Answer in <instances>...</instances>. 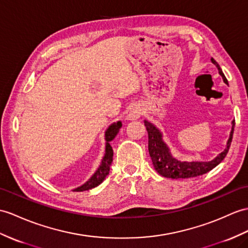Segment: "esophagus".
<instances>
[{
    "label": "esophagus",
    "instance_id": "1",
    "mask_svg": "<svg viewBox=\"0 0 248 248\" xmlns=\"http://www.w3.org/2000/svg\"><path fill=\"white\" fill-rule=\"evenodd\" d=\"M142 113H143L142 108L139 106V105H136V106L132 107L131 110L129 111L128 119L129 120H137V119H139V118L142 116Z\"/></svg>",
    "mask_w": 248,
    "mask_h": 248
}]
</instances>
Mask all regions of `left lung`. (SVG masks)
<instances>
[{
    "mask_svg": "<svg viewBox=\"0 0 248 248\" xmlns=\"http://www.w3.org/2000/svg\"><path fill=\"white\" fill-rule=\"evenodd\" d=\"M211 62H213L219 69V74L222 76L223 80L228 85L227 78H225L224 74L215 60L211 58ZM232 127L231 131V136H229L227 146L224 152H222L216 159L209 162H185V161H179L171 155L170 149L166 146V144L162 140V134L160 130L155 127L152 123L144 121V125L146 127L147 134H148V152L149 155L152 158L153 164L155 170L160 173L161 176L165 178L170 179H188V178H195L198 176H202V174L210 171L211 170L219 165L220 163L224 160L226 156L229 147L232 141V135L234 129V120L232 121Z\"/></svg>",
    "mask_w": 248,
    "mask_h": 248,
    "instance_id": "left-lung-1",
    "label": "left lung"
}]
</instances>
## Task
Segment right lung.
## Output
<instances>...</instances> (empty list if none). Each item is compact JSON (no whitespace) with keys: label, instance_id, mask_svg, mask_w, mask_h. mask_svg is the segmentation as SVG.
<instances>
[{"label":"right lung","instance_id":"1","mask_svg":"<svg viewBox=\"0 0 248 248\" xmlns=\"http://www.w3.org/2000/svg\"><path fill=\"white\" fill-rule=\"evenodd\" d=\"M121 126H122V123L117 122L111 124L108 129L105 132V140H106V149H105V155L103 160H102V163L100 167L98 168V170L95 171L93 176L90 178L85 184H83L82 186L78 187V188L75 189V191H84V190H89L93 188V187H96L100 185L102 182H103L106 176L109 173L110 170V165L112 162V156H113V150L110 145V142L113 140L114 137L117 136L119 132Z\"/></svg>","mask_w":248,"mask_h":248}]
</instances>
